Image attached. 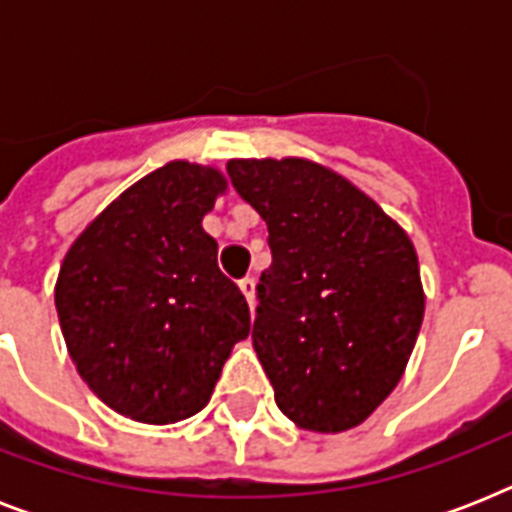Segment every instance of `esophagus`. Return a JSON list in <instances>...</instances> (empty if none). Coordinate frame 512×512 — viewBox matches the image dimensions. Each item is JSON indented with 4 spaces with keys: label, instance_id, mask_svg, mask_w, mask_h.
<instances>
[{
    "label": "esophagus",
    "instance_id": "obj_1",
    "mask_svg": "<svg viewBox=\"0 0 512 512\" xmlns=\"http://www.w3.org/2000/svg\"><path fill=\"white\" fill-rule=\"evenodd\" d=\"M239 289H241V292H244V297H247L249 308L255 311V279H252V276H247V279H241L239 281Z\"/></svg>",
    "mask_w": 512,
    "mask_h": 512
}]
</instances>
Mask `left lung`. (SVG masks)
I'll list each match as a JSON object with an SVG mask.
<instances>
[{
  "instance_id": "obj_1",
  "label": "left lung",
  "mask_w": 512,
  "mask_h": 512,
  "mask_svg": "<svg viewBox=\"0 0 512 512\" xmlns=\"http://www.w3.org/2000/svg\"><path fill=\"white\" fill-rule=\"evenodd\" d=\"M228 177L268 225L252 345L289 420L361 425L396 388L425 295L404 228L337 172L305 159H233Z\"/></svg>"
}]
</instances>
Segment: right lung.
<instances>
[{"mask_svg":"<svg viewBox=\"0 0 512 512\" xmlns=\"http://www.w3.org/2000/svg\"><path fill=\"white\" fill-rule=\"evenodd\" d=\"M228 180L170 162L111 201L71 244L55 284L76 372L114 412L170 425L207 406L249 305L217 268L201 217Z\"/></svg>","mask_w":512,"mask_h":512,"instance_id":"right-lung-1","label":"right lung"}]
</instances>
